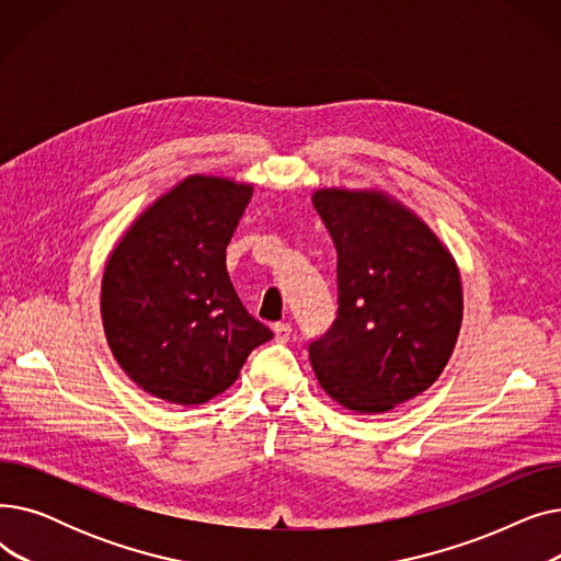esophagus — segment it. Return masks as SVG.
<instances>
[{"label":"esophagus","instance_id":"obj_1","mask_svg":"<svg viewBox=\"0 0 561 561\" xmlns=\"http://www.w3.org/2000/svg\"><path fill=\"white\" fill-rule=\"evenodd\" d=\"M273 334H275L277 343H286L290 339V325H288V322H275Z\"/></svg>","mask_w":561,"mask_h":561}]
</instances>
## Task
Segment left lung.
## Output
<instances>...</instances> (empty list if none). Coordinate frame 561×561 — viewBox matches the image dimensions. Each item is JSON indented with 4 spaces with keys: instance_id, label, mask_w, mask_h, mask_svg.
<instances>
[{
    "instance_id": "1",
    "label": "left lung",
    "mask_w": 561,
    "mask_h": 561,
    "mask_svg": "<svg viewBox=\"0 0 561 561\" xmlns=\"http://www.w3.org/2000/svg\"><path fill=\"white\" fill-rule=\"evenodd\" d=\"M313 206L339 254V313L309 343V359L330 398L381 414L444 373L463 316L459 268L438 236L387 193L322 188Z\"/></svg>"
}]
</instances>
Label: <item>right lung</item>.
Here are the masks:
<instances>
[{
    "label": "right lung",
    "mask_w": 561,
    "mask_h": 561,
    "mask_svg": "<svg viewBox=\"0 0 561 561\" xmlns=\"http://www.w3.org/2000/svg\"><path fill=\"white\" fill-rule=\"evenodd\" d=\"M252 184L191 174L134 220L108 254L102 322L115 362L154 398L202 404L273 339L236 296L227 245Z\"/></svg>",
    "instance_id": "1"
}]
</instances>
